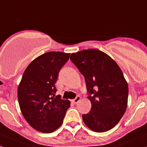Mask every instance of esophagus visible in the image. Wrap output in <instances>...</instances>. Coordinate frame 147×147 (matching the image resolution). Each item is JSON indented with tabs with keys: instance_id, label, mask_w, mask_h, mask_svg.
<instances>
[{
	"instance_id": "esophagus-1",
	"label": "esophagus",
	"mask_w": 147,
	"mask_h": 147,
	"mask_svg": "<svg viewBox=\"0 0 147 147\" xmlns=\"http://www.w3.org/2000/svg\"><path fill=\"white\" fill-rule=\"evenodd\" d=\"M80 99H81V97H80V96H77L76 98H74L73 100H72V102L73 103H75V104H77V103L80 101Z\"/></svg>"
}]
</instances>
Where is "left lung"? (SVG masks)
Instances as JSON below:
<instances>
[{"instance_id": "left-lung-1", "label": "left lung", "mask_w": 147, "mask_h": 147, "mask_svg": "<svg viewBox=\"0 0 147 147\" xmlns=\"http://www.w3.org/2000/svg\"><path fill=\"white\" fill-rule=\"evenodd\" d=\"M70 60L84 76L92 108L82 119L89 129L103 132L114 127L125 112L128 85L109 55L97 49L72 53Z\"/></svg>"}]
</instances>
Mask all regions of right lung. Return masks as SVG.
Returning a JSON list of instances; mask_svg holds the SVG:
<instances>
[{
	"mask_svg": "<svg viewBox=\"0 0 147 147\" xmlns=\"http://www.w3.org/2000/svg\"><path fill=\"white\" fill-rule=\"evenodd\" d=\"M69 53L49 52L35 58L27 66L18 86L22 113L34 129L51 133L63 122L70 106L68 100L55 94L58 73L69 60Z\"/></svg>",
	"mask_w": 147,
	"mask_h": 147,
	"instance_id": "obj_1",
	"label": "right lung"
}]
</instances>
